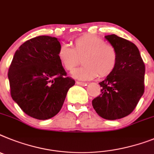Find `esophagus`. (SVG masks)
<instances>
[{"label":"esophagus","mask_w":154,"mask_h":154,"mask_svg":"<svg viewBox=\"0 0 154 154\" xmlns=\"http://www.w3.org/2000/svg\"><path fill=\"white\" fill-rule=\"evenodd\" d=\"M76 84H78V85H79V86H86L87 85V83L86 82H76Z\"/></svg>","instance_id":"34e87169"}]
</instances>
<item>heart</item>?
Returning <instances> with one entry per match:
<instances>
[{
    "label": "heart",
    "instance_id": "1",
    "mask_svg": "<svg viewBox=\"0 0 154 154\" xmlns=\"http://www.w3.org/2000/svg\"><path fill=\"white\" fill-rule=\"evenodd\" d=\"M81 57L82 65L72 75L82 80H90L97 75L106 77L112 73L118 63L115 47L93 34H84L75 39L72 47L62 44L57 51L59 61L68 72L74 70Z\"/></svg>",
    "mask_w": 154,
    "mask_h": 154
}]
</instances>
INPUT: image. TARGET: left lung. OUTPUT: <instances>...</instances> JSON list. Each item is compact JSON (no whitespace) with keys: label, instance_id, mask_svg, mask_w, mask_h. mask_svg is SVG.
<instances>
[{"label":"left lung","instance_id":"8db88e82","mask_svg":"<svg viewBox=\"0 0 154 154\" xmlns=\"http://www.w3.org/2000/svg\"><path fill=\"white\" fill-rule=\"evenodd\" d=\"M118 53V63L111 74L100 82L101 93L92 105L101 118L116 120L130 115L144 93L145 64L133 43L115 34L105 36Z\"/></svg>","mask_w":154,"mask_h":154}]
</instances>
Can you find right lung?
Listing matches in <instances>:
<instances>
[{"mask_svg":"<svg viewBox=\"0 0 154 154\" xmlns=\"http://www.w3.org/2000/svg\"><path fill=\"white\" fill-rule=\"evenodd\" d=\"M57 38L39 36L22 43L14 53L8 76L13 100L29 116L39 120L60 111L75 80L57 58Z\"/></svg>","mask_w":154,"mask_h":154,"instance_id":"add662e5","label":"right lung"}]
</instances>
